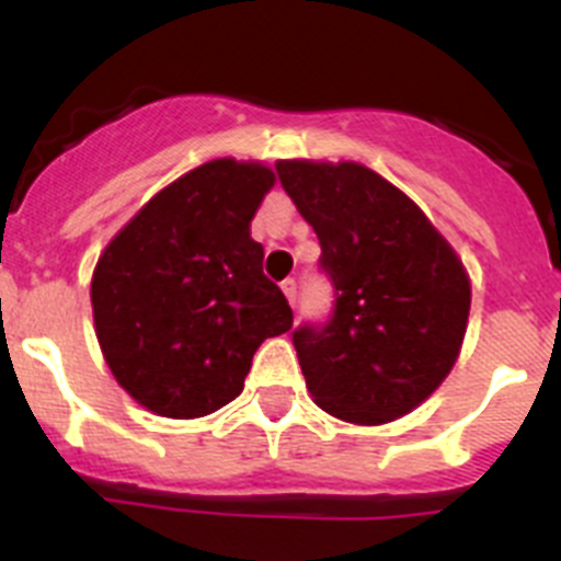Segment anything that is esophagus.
<instances>
[{"label":"esophagus","mask_w":561,"mask_h":561,"mask_svg":"<svg viewBox=\"0 0 561 561\" xmlns=\"http://www.w3.org/2000/svg\"><path fill=\"white\" fill-rule=\"evenodd\" d=\"M280 289H284L286 300H289L291 306H295V302H297V280H295V277H286L284 284H280Z\"/></svg>","instance_id":"obj_1"}]
</instances>
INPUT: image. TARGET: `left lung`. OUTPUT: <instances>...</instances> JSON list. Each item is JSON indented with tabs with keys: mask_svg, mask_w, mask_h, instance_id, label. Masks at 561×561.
<instances>
[{
	"mask_svg": "<svg viewBox=\"0 0 561 561\" xmlns=\"http://www.w3.org/2000/svg\"><path fill=\"white\" fill-rule=\"evenodd\" d=\"M333 284L322 325L291 333L308 392L344 423L417 409L450 373L470 314V277L423 210L362 163L280 161Z\"/></svg>",
	"mask_w": 561,
	"mask_h": 561,
	"instance_id": "obj_1",
	"label": "left lung"
}]
</instances>
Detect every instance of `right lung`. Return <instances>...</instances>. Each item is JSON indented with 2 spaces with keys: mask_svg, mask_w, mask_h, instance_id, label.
Here are the masks:
<instances>
[{
  "mask_svg": "<svg viewBox=\"0 0 561 561\" xmlns=\"http://www.w3.org/2000/svg\"><path fill=\"white\" fill-rule=\"evenodd\" d=\"M272 186L264 163H203L158 192L96 261V339L144 409L172 420L222 409L244 389L259 344L291 328L250 236Z\"/></svg>",
  "mask_w": 561,
  "mask_h": 561,
  "instance_id": "right-lung-1",
  "label": "right lung"
}]
</instances>
